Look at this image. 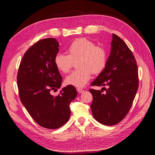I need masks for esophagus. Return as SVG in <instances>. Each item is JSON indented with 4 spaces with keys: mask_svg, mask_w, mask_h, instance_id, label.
I'll use <instances>...</instances> for the list:
<instances>
[{
    "mask_svg": "<svg viewBox=\"0 0 155 155\" xmlns=\"http://www.w3.org/2000/svg\"><path fill=\"white\" fill-rule=\"evenodd\" d=\"M77 91L79 92V93H82V92H84V91L83 90V89H81V88H77Z\"/></svg>",
    "mask_w": 155,
    "mask_h": 155,
    "instance_id": "esophagus-1",
    "label": "esophagus"
}]
</instances>
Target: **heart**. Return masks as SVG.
I'll list each match as a JSON object with an SVG mask.
<instances>
[{
    "label": "heart",
    "mask_w": 155,
    "mask_h": 155,
    "mask_svg": "<svg viewBox=\"0 0 155 155\" xmlns=\"http://www.w3.org/2000/svg\"><path fill=\"white\" fill-rule=\"evenodd\" d=\"M68 55L59 52L55 55L54 63L59 72L67 73L77 63V70L72 72L64 79L67 85L81 88L90 80L92 73H101L107 64L106 50L96 46L94 42L85 38L74 41L68 48Z\"/></svg>",
    "instance_id": "heart-1"
}]
</instances>
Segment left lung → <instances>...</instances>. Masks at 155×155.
Masks as SVG:
<instances>
[{
    "label": "left lung",
    "mask_w": 155,
    "mask_h": 155,
    "mask_svg": "<svg viewBox=\"0 0 155 155\" xmlns=\"http://www.w3.org/2000/svg\"><path fill=\"white\" fill-rule=\"evenodd\" d=\"M110 55L104 70L91 84L107 86L90 89L93 117L101 124L114 125L128 113L138 88V67L132 51L121 38L112 34Z\"/></svg>",
    "instance_id": "left-lung-1"
}]
</instances>
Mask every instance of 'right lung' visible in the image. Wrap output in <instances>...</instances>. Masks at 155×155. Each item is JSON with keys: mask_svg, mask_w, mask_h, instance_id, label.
I'll return each instance as SVG.
<instances>
[{"mask_svg": "<svg viewBox=\"0 0 155 155\" xmlns=\"http://www.w3.org/2000/svg\"><path fill=\"white\" fill-rule=\"evenodd\" d=\"M55 39L39 41L23 56L17 74L20 99L31 118L44 128L55 129L67 122L70 104L77 96L74 86L67 85L54 96L52 91L61 88L62 77L54 63L59 52Z\"/></svg>", "mask_w": 155, "mask_h": 155, "instance_id": "add662e5", "label": "right lung"}]
</instances>
